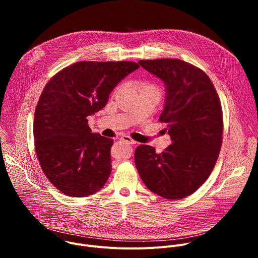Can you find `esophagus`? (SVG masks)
<instances>
[{
  "label": "esophagus",
  "instance_id": "34e87169",
  "mask_svg": "<svg viewBox=\"0 0 258 258\" xmlns=\"http://www.w3.org/2000/svg\"><path fill=\"white\" fill-rule=\"evenodd\" d=\"M121 141L125 142L126 144H131V145H135V144L137 143L136 141H134L132 138H130V137H127V136H122V137H121Z\"/></svg>",
  "mask_w": 258,
  "mask_h": 258
}]
</instances>
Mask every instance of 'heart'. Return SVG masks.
Returning <instances> with one entry per match:
<instances>
[{
  "label": "heart",
  "mask_w": 258,
  "mask_h": 258,
  "mask_svg": "<svg viewBox=\"0 0 258 258\" xmlns=\"http://www.w3.org/2000/svg\"><path fill=\"white\" fill-rule=\"evenodd\" d=\"M145 89H155V87L151 84H148V83H142L141 84V90H145Z\"/></svg>",
  "instance_id": "obj_1"
}]
</instances>
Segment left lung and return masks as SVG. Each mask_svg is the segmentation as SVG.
Segmentation results:
<instances>
[{
  "label": "left lung",
  "instance_id": "left-lung-1",
  "mask_svg": "<svg viewBox=\"0 0 258 258\" xmlns=\"http://www.w3.org/2000/svg\"><path fill=\"white\" fill-rule=\"evenodd\" d=\"M165 85L159 120L172 141L162 153L148 145L135 152L139 174L150 191L165 199H181L198 190L210 175L223 143V110L206 73L179 59L140 60Z\"/></svg>",
  "mask_w": 258,
  "mask_h": 258
}]
</instances>
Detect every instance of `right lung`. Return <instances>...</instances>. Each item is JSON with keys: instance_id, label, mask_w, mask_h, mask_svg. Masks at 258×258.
<instances>
[{"instance_id": "add662e5", "label": "right lung", "mask_w": 258, "mask_h": 258, "mask_svg": "<svg viewBox=\"0 0 258 258\" xmlns=\"http://www.w3.org/2000/svg\"><path fill=\"white\" fill-rule=\"evenodd\" d=\"M138 68L131 61L77 62L45 86L34 112V146L45 175L61 193L87 197L104 187L113 140L92 133L88 116L104 108L117 84Z\"/></svg>"}]
</instances>
